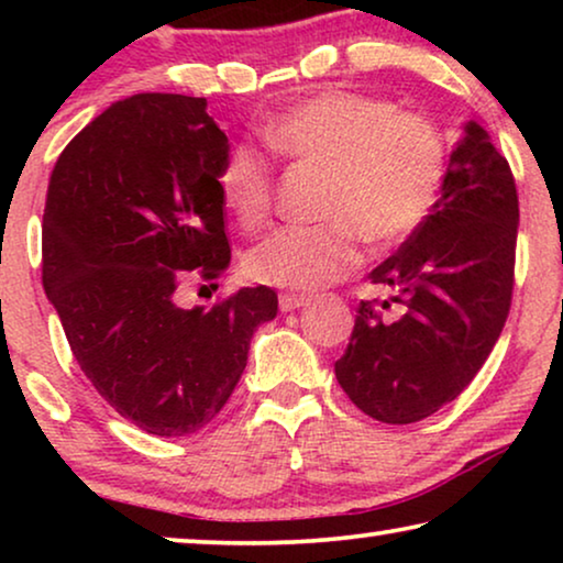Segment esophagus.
<instances>
[{"mask_svg": "<svg viewBox=\"0 0 563 563\" xmlns=\"http://www.w3.org/2000/svg\"><path fill=\"white\" fill-rule=\"evenodd\" d=\"M307 302L305 295H282L279 297V310L282 312H291V310H299Z\"/></svg>", "mask_w": 563, "mask_h": 563, "instance_id": "esophagus-1", "label": "esophagus"}]
</instances>
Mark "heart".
<instances>
[{"label":"heart","instance_id":"1","mask_svg":"<svg viewBox=\"0 0 563 563\" xmlns=\"http://www.w3.org/2000/svg\"><path fill=\"white\" fill-rule=\"evenodd\" d=\"M264 143L291 164L325 172L318 228H284L249 253V274L284 289H320L361 264V238L391 249L426 225L445 179V148L422 114L397 112L387 99L325 89L284 110ZM222 202L245 230L274 210V168L251 145L222 161Z\"/></svg>","mask_w":563,"mask_h":563}]
</instances>
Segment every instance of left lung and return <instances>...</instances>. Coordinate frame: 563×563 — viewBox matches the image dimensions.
<instances>
[{"instance_id": "1", "label": "left lung", "mask_w": 563, "mask_h": 563, "mask_svg": "<svg viewBox=\"0 0 563 563\" xmlns=\"http://www.w3.org/2000/svg\"><path fill=\"white\" fill-rule=\"evenodd\" d=\"M518 220L510 164L487 130L466 122L426 225L368 274L391 297L358 305L335 361L338 384L358 410L407 426L468 387L510 312ZM391 301L395 319L383 312Z\"/></svg>"}]
</instances>
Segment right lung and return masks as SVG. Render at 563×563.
<instances>
[{
    "mask_svg": "<svg viewBox=\"0 0 563 563\" xmlns=\"http://www.w3.org/2000/svg\"><path fill=\"white\" fill-rule=\"evenodd\" d=\"M228 151L205 97L135 95L91 120L51 174L45 295L87 379L151 435L205 428L279 310L268 287L212 310L176 305L184 279L214 282L230 264L218 187Z\"/></svg>",
    "mask_w": 563,
    "mask_h": 563,
    "instance_id": "1",
    "label": "right lung"
}]
</instances>
